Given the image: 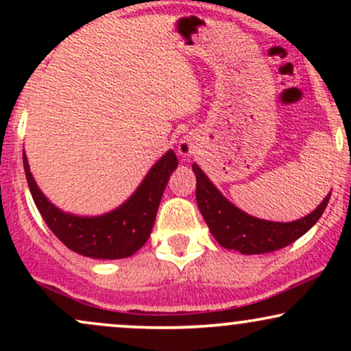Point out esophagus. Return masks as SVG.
<instances>
[{
	"label": "esophagus",
	"mask_w": 351,
	"mask_h": 351,
	"mask_svg": "<svg viewBox=\"0 0 351 351\" xmlns=\"http://www.w3.org/2000/svg\"><path fill=\"white\" fill-rule=\"evenodd\" d=\"M178 152L181 153V155H184V156L191 155V153H195V145H193L191 140H188V138L181 140L180 147H178Z\"/></svg>",
	"instance_id": "esophagus-1"
}]
</instances>
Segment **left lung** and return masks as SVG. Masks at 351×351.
<instances>
[{"instance_id":"left-lung-1","label":"left lung","mask_w":351,"mask_h":351,"mask_svg":"<svg viewBox=\"0 0 351 351\" xmlns=\"http://www.w3.org/2000/svg\"><path fill=\"white\" fill-rule=\"evenodd\" d=\"M193 171L196 175V203L209 231L223 247L241 254L272 252L295 243L320 219L330 199L328 193L315 211L302 219L274 223L245 215L229 203L196 163H193Z\"/></svg>"}]
</instances>
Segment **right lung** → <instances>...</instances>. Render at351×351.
<instances>
[{
  "mask_svg": "<svg viewBox=\"0 0 351 351\" xmlns=\"http://www.w3.org/2000/svg\"><path fill=\"white\" fill-rule=\"evenodd\" d=\"M23 165L36 208L60 243L92 259H123L138 251L150 237L160 199L171 171L178 167V160L173 150L165 153L127 203L97 217H80L60 211L39 191L24 152Z\"/></svg>",
  "mask_w": 351,
  "mask_h": 351,
  "instance_id": "right-lung-1",
  "label": "right lung"
}]
</instances>
